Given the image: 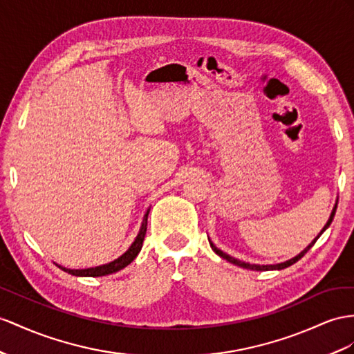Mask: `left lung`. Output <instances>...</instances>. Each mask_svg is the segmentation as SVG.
Here are the masks:
<instances>
[{
	"mask_svg": "<svg viewBox=\"0 0 354 354\" xmlns=\"http://www.w3.org/2000/svg\"><path fill=\"white\" fill-rule=\"evenodd\" d=\"M335 211H337V205H335V207H333V211H332V214H330V218H329V221L328 223H326V225H324V227H323V230H322V233L326 230V229H328L329 227V225H330V223H332V220H333V216H335ZM320 233V234H322ZM320 234H319V236H317L311 243H310V245H308L302 252H301V254H299V256H296L295 259H292V260H288V261H284V263H279V265H266V266H260V265H250V263H245V261H241V260H238V259H233V257H230L229 254H225V252H223L221 250H218V248H216L215 245H214V243L212 242H209L211 243V248L216 252V254H218L220 257H223V259H225V260H227V261H230V263H233V265H236V266H241V268H245V269H251V270H274V269H284V268H288V266H292L293 263H296V261L297 260H301L304 256H305V252L308 251V250H310L313 245H314V243H315V241L317 239H319L320 238Z\"/></svg>",
	"mask_w": 354,
	"mask_h": 354,
	"instance_id": "left-lung-1",
	"label": "left lung"
}]
</instances>
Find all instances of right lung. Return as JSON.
<instances>
[{
	"instance_id": "add662e5",
	"label": "right lung",
	"mask_w": 354,
	"mask_h": 354,
	"mask_svg": "<svg viewBox=\"0 0 354 354\" xmlns=\"http://www.w3.org/2000/svg\"><path fill=\"white\" fill-rule=\"evenodd\" d=\"M148 214H149V211L145 214V216H143V223H142V227H140L138 238L134 239V242L131 243V247L127 250L120 259H116V260L111 261V263H107V265L97 266V268H89V269H76L75 270V269H67V268H62V266H58V268H61L64 272H68V274L76 275V277H103V275H109V274H113V272L121 270L127 265H130L131 261L136 259V256L139 254V251L142 250L145 234H147Z\"/></svg>"
}]
</instances>
